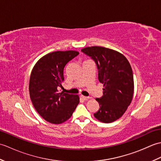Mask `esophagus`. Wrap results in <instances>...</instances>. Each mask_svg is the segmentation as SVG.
<instances>
[{"instance_id": "esophagus-1", "label": "esophagus", "mask_w": 161, "mask_h": 161, "mask_svg": "<svg viewBox=\"0 0 161 161\" xmlns=\"http://www.w3.org/2000/svg\"><path fill=\"white\" fill-rule=\"evenodd\" d=\"M80 97H81V98L82 99V100H88V99H89V97H86V96H84V95H80Z\"/></svg>"}]
</instances>
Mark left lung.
<instances>
[{
  "instance_id": "obj_1",
  "label": "left lung",
  "mask_w": 161,
  "mask_h": 161,
  "mask_svg": "<svg viewBox=\"0 0 161 161\" xmlns=\"http://www.w3.org/2000/svg\"><path fill=\"white\" fill-rule=\"evenodd\" d=\"M81 52L94 60L98 80L104 84L103 95L95 99L100 108L95 118L104 123L114 122L122 117L132 100L134 84L131 65L122 54L107 47H87Z\"/></svg>"
}]
</instances>
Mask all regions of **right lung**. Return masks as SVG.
I'll return each instance as SVG.
<instances>
[{"instance_id":"1","label":"right lung","mask_w":161,"mask_h":161,"mask_svg":"<svg viewBox=\"0 0 161 161\" xmlns=\"http://www.w3.org/2000/svg\"><path fill=\"white\" fill-rule=\"evenodd\" d=\"M79 54L77 51H56L37 61L30 78V96L34 107L42 117L53 124L69 119L80 102L77 95L59 93L64 80L66 65Z\"/></svg>"}]
</instances>
